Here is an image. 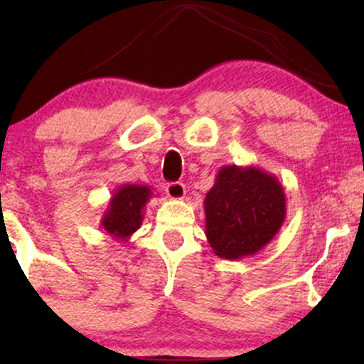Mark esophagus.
Instances as JSON below:
<instances>
[{
    "mask_svg": "<svg viewBox=\"0 0 364 364\" xmlns=\"http://www.w3.org/2000/svg\"><path fill=\"white\" fill-rule=\"evenodd\" d=\"M166 192L172 200H181V198L186 197V186L182 182H171L167 183Z\"/></svg>",
    "mask_w": 364,
    "mask_h": 364,
    "instance_id": "esophagus-1",
    "label": "esophagus"
}]
</instances>
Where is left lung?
Listing matches in <instances>:
<instances>
[{
	"label": "left lung",
	"mask_w": 364,
	"mask_h": 364,
	"mask_svg": "<svg viewBox=\"0 0 364 364\" xmlns=\"http://www.w3.org/2000/svg\"><path fill=\"white\" fill-rule=\"evenodd\" d=\"M205 235L227 260L255 255L273 240L287 217L280 181L255 166H223L205 200Z\"/></svg>",
	"instance_id": "1"
}]
</instances>
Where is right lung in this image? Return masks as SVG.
Masks as SVG:
<instances>
[{
  "label": "right lung",
  "instance_id": "add662e5",
  "mask_svg": "<svg viewBox=\"0 0 364 364\" xmlns=\"http://www.w3.org/2000/svg\"><path fill=\"white\" fill-rule=\"evenodd\" d=\"M152 197V188L147 186H137V183L119 186L102 213L101 228L109 237L127 242L132 233L141 228L144 208Z\"/></svg>",
  "mask_w": 364,
  "mask_h": 364
}]
</instances>
